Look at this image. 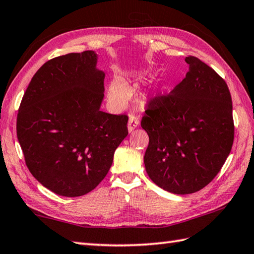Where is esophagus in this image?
Here are the masks:
<instances>
[{
	"label": "esophagus",
	"instance_id": "esophagus-1",
	"mask_svg": "<svg viewBox=\"0 0 254 254\" xmlns=\"http://www.w3.org/2000/svg\"><path fill=\"white\" fill-rule=\"evenodd\" d=\"M139 126V118L136 117L134 115L129 116V121H128V131L131 132L134 128H137Z\"/></svg>",
	"mask_w": 254,
	"mask_h": 254
}]
</instances>
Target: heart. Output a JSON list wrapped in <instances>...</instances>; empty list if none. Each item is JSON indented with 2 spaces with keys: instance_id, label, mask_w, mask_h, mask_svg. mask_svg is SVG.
Listing matches in <instances>:
<instances>
[{
  "instance_id": "1",
  "label": "heart",
  "mask_w": 254,
  "mask_h": 254,
  "mask_svg": "<svg viewBox=\"0 0 254 254\" xmlns=\"http://www.w3.org/2000/svg\"><path fill=\"white\" fill-rule=\"evenodd\" d=\"M108 97L118 106H122L127 100V84L122 79L115 77L108 85Z\"/></svg>"
}]
</instances>
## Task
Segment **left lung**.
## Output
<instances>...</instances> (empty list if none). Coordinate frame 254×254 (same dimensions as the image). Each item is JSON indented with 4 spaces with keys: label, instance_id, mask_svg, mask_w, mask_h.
Listing matches in <instances>:
<instances>
[{
    "label": "left lung",
    "instance_id": "8db88e82",
    "mask_svg": "<svg viewBox=\"0 0 254 254\" xmlns=\"http://www.w3.org/2000/svg\"><path fill=\"white\" fill-rule=\"evenodd\" d=\"M189 72L167 96L150 101L141 127L149 136L144 167L149 178L170 193L185 195L214 180L234 143L228 86L196 57Z\"/></svg>",
    "mask_w": 254,
    "mask_h": 254
}]
</instances>
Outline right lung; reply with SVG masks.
Here are the masks:
<instances>
[{
  "label": "right lung",
  "instance_id": "obj_1",
  "mask_svg": "<svg viewBox=\"0 0 254 254\" xmlns=\"http://www.w3.org/2000/svg\"><path fill=\"white\" fill-rule=\"evenodd\" d=\"M96 64L93 50L47 61L17 114V139L30 173L65 197L85 195L102 182L128 134L126 115L100 110L105 73Z\"/></svg>",
  "mask_w": 254,
  "mask_h": 254
}]
</instances>
